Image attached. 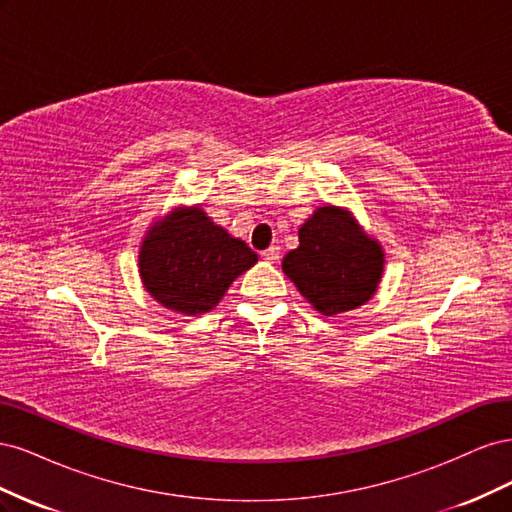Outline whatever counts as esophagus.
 I'll use <instances>...</instances> for the list:
<instances>
[{"label": "esophagus", "instance_id": "obj_1", "mask_svg": "<svg viewBox=\"0 0 512 512\" xmlns=\"http://www.w3.org/2000/svg\"><path fill=\"white\" fill-rule=\"evenodd\" d=\"M260 256H262V260H267V262L280 260V247H277V245H271L269 250H265V252H262Z\"/></svg>", "mask_w": 512, "mask_h": 512}]
</instances>
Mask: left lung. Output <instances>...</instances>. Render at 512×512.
<instances>
[{
	"label": "left lung",
	"mask_w": 512,
	"mask_h": 512,
	"mask_svg": "<svg viewBox=\"0 0 512 512\" xmlns=\"http://www.w3.org/2000/svg\"><path fill=\"white\" fill-rule=\"evenodd\" d=\"M378 239L346 207L322 205L299 228V247L282 260V271L318 314L337 316L374 297L384 273Z\"/></svg>",
	"instance_id": "obj_1"
}]
</instances>
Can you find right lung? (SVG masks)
I'll return each mask as SVG.
<instances>
[{
  "label": "right lung",
  "mask_w": 512,
  "mask_h": 512,
  "mask_svg": "<svg viewBox=\"0 0 512 512\" xmlns=\"http://www.w3.org/2000/svg\"><path fill=\"white\" fill-rule=\"evenodd\" d=\"M256 262L247 243L228 235L200 205L168 211L147 228L138 250L145 290L183 316L211 312L230 284Z\"/></svg>",
  "instance_id": "obj_1"
}]
</instances>
